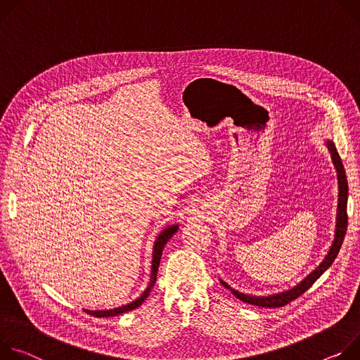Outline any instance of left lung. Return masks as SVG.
<instances>
[{
  "label": "left lung",
  "mask_w": 360,
  "mask_h": 360,
  "mask_svg": "<svg viewBox=\"0 0 360 360\" xmlns=\"http://www.w3.org/2000/svg\"><path fill=\"white\" fill-rule=\"evenodd\" d=\"M326 147L328 150L330 151L332 154V162H333V166L336 169V173H338V188H339V194H338V213H336V229H335V238L332 242V246L329 248V252L328 255L325 256V259L322 260V263L319 264L313 271H310L302 282H299L296 286L285 290V292H281V293H273V295H269V296H252V295H248V293H242L238 292L233 288H230L224 281H221L220 278V283L229 289L238 300H242L245 303H249V304H255V306H259V307H282L288 303H290L292 300L297 299L300 295H303L319 277H321L330 266L332 263L335 262L340 248H342V243H343V238H345V234H346V230H347V179H346V173H345V167L342 165V160H340V155L333 144L332 140H326Z\"/></svg>",
  "instance_id": "8db88e82"
}]
</instances>
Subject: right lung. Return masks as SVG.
<instances>
[{
	"label": "right lung",
	"instance_id": "obj_1",
	"mask_svg": "<svg viewBox=\"0 0 360 360\" xmlns=\"http://www.w3.org/2000/svg\"><path fill=\"white\" fill-rule=\"evenodd\" d=\"M179 230V224H169L167 227H165L160 234L155 237V242L153 246V259H151V274H150V282L148 286L146 288V290L133 302L123 304V306H118L114 309H105V310H89V309H83L86 313L97 316V317H110V316H117V314H122L124 311L133 310L139 306H141V303L146 300V297L150 295L151 288L155 283V278H157V270L160 266V259H162L163 255V249L167 245V242L173 237V234Z\"/></svg>",
	"mask_w": 360,
	"mask_h": 360
}]
</instances>
